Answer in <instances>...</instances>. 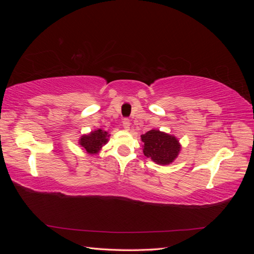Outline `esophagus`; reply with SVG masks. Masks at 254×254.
<instances>
[{
    "label": "esophagus",
    "instance_id": "1",
    "mask_svg": "<svg viewBox=\"0 0 254 254\" xmlns=\"http://www.w3.org/2000/svg\"><path fill=\"white\" fill-rule=\"evenodd\" d=\"M123 127H124L126 130H129V128H130V121L128 119L123 120Z\"/></svg>",
    "mask_w": 254,
    "mask_h": 254
}]
</instances>
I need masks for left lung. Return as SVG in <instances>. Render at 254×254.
Wrapping results in <instances>:
<instances>
[{"instance_id": "1", "label": "left lung", "mask_w": 254, "mask_h": 254, "mask_svg": "<svg viewBox=\"0 0 254 254\" xmlns=\"http://www.w3.org/2000/svg\"><path fill=\"white\" fill-rule=\"evenodd\" d=\"M144 143V156L160 165L171 164L178 157L181 146L176 136L157 129H151L141 135Z\"/></svg>"}]
</instances>
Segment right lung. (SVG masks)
<instances>
[{"label":"right lung","instance_id":"obj_1","mask_svg":"<svg viewBox=\"0 0 254 254\" xmlns=\"http://www.w3.org/2000/svg\"><path fill=\"white\" fill-rule=\"evenodd\" d=\"M108 134L107 131L102 129H97L95 131H91L89 134H84L79 139V145L90 155L97 153L105 144L108 142Z\"/></svg>","mask_w":254,"mask_h":254}]
</instances>
